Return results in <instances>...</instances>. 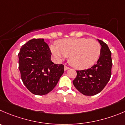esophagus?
I'll return each instance as SVG.
<instances>
[{
    "instance_id": "esophagus-1",
    "label": "esophagus",
    "mask_w": 125,
    "mask_h": 125,
    "mask_svg": "<svg viewBox=\"0 0 125 125\" xmlns=\"http://www.w3.org/2000/svg\"><path fill=\"white\" fill-rule=\"evenodd\" d=\"M69 67H67V66H64V70L65 71H67V70H68V69H69Z\"/></svg>"
}]
</instances>
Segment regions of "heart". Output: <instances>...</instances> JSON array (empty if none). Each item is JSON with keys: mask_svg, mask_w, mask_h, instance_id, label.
Returning <instances> with one entry per match:
<instances>
[{"mask_svg": "<svg viewBox=\"0 0 125 125\" xmlns=\"http://www.w3.org/2000/svg\"><path fill=\"white\" fill-rule=\"evenodd\" d=\"M56 44L50 46L56 59L62 61L69 56V63L77 69H85L93 66L101 54L100 44L93 39L67 38L58 40Z\"/></svg>", "mask_w": 125, "mask_h": 125, "instance_id": "obj_1", "label": "heart"}]
</instances>
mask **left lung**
<instances>
[{"label": "left lung", "mask_w": 125, "mask_h": 125, "mask_svg": "<svg viewBox=\"0 0 125 125\" xmlns=\"http://www.w3.org/2000/svg\"><path fill=\"white\" fill-rule=\"evenodd\" d=\"M97 40L101 45V50L97 63L88 69L76 71L77 77L73 80L77 90L86 96H93L100 93L111 77V52L105 43Z\"/></svg>", "instance_id": "8db88e82"}]
</instances>
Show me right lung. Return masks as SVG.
Masks as SVG:
<instances>
[{
  "instance_id": "obj_1",
  "label": "right lung",
  "mask_w": 125,
  "mask_h": 125,
  "mask_svg": "<svg viewBox=\"0 0 125 125\" xmlns=\"http://www.w3.org/2000/svg\"><path fill=\"white\" fill-rule=\"evenodd\" d=\"M50 49L43 39H33L21 47L18 53L19 69L24 85L35 95L53 90L64 73V65L51 61Z\"/></svg>"
}]
</instances>
